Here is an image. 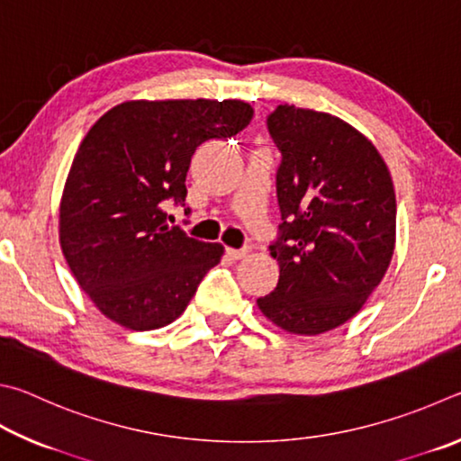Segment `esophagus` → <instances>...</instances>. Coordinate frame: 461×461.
I'll return each mask as SVG.
<instances>
[{"label": "esophagus", "mask_w": 461, "mask_h": 461, "mask_svg": "<svg viewBox=\"0 0 461 461\" xmlns=\"http://www.w3.org/2000/svg\"><path fill=\"white\" fill-rule=\"evenodd\" d=\"M226 255H229L232 261H239V259H243V257H247V255H249V247H245V249H232V247H226Z\"/></svg>", "instance_id": "esophagus-1"}]
</instances>
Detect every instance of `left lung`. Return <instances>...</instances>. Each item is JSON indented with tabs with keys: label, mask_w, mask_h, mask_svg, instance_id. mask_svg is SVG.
<instances>
[{
	"label": "left lung",
	"mask_w": 461,
	"mask_h": 461,
	"mask_svg": "<svg viewBox=\"0 0 461 461\" xmlns=\"http://www.w3.org/2000/svg\"><path fill=\"white\" fill-rule=\"evenodd\" d=\"M276 292L257 305L277 328L318 336L357 316L389 269L397 237L391 172L358 129L330 113L279 104Z\"/></svg>",
	"instance_id": "1"
}]
</instances>
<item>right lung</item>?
Here are the masks:
<instances>
[{"mask_svg": "<svg viewBox=\"0 0 461 461\" xmlns=\"http://www.w3.org/2000/svg\"><path fill=\"white\" fill-rule=\"evenodd\" d=\"M245 101H125L88 129L60 198V247L77 284L104 318L158 330L188 308L224 247L167 224L184 206L194 151L251 123Z\"/></svg>", "mask_w": 461, "mask_h": 461, "instance_id": "obj_1", "label": "right lung"}]
</instances>
